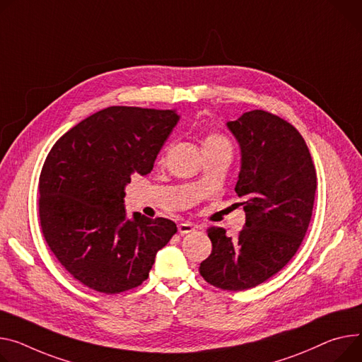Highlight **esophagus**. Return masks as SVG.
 <instances>
[{
    "label": "esophagus",
    "instance_id": "34e87169",
    "mask_svg": "<svg viewBox=\"0 0 362 362\" xmlns=\"http://www.w3.org/2000/svg\"><path fill=\"white\" fill-rule=\"evenodd\" d=\"M192 230H194V225H192V223H188V221H182V223L178 225V232H180L181 235H187V233H189V232H192Z\"/></svg>",
    "mask_w": 362,
    "mask_h": 362
}]
</instances>
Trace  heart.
Returning a JSON list of instances; mask_svg holds the SVG:
<instances>
[{"mask_svg":"<svg viewBox=\"0 0 362 362\" xmlns=\"http://www.w3.org/2000/svg\"><path fill=\"white\" fill-rule=\"evenodd\" d=\"M209 148H230L228 139L221 134H209L203 141V149Z\"/></svg>","mask_w":362,"mask_h":362,"instance_id":"b5f03b06","label":"heart"}]
</instances>
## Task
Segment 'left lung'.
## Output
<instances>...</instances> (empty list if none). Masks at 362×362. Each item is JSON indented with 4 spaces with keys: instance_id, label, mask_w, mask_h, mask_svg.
Instances as JSON below:
<instances>
[{
    "instance_id": "left-lung-1",
    "label": "left lung",
    "mask_w": 362,
    "mask_h": 362,
    "mask_svg": "<svg viewBox=\"0 0 362 362\" xmlns=\"http://www.w3.org/2000/svg\"><path fill=\"white\" fill-rule=\"evenodd\" d=\"M240 148L235 191L246 214L238 238L211 226L213 249L200 264L204 280L221 290L257 287L283 269L308 232L316 170L304 139L288 122L264 110L228 122Z\"/></svg>"
}]
</instances>
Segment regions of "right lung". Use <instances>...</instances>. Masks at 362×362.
<instances>
[{"instance_id":"right-lung-1","label":"right lung","mask_w":362,"mask_h":362,"mask_svg":"<svg viewBox=\"0 0 362 362\" xmlns=\"http://www.w3.org/2000/svg\"><path fill=\"white\" fill-rule=\"evenodd\" d=\"M180 116L175 110L108 107L79 122L50 149L39 181L46 243L84 286L117 294L141 286L177 232L173 220L127 217L124 188L146 175Z\"/></svg>"}]
</instances>
